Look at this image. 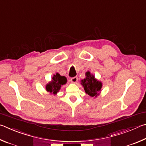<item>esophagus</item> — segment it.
<instances>
[{
  "label": "esophagus",
  "instance_id": "1",
  "mask_svg": "<svg viewBox=\"0 0 146 146\" xmlns=\"http://www.w3.org/2000/svg\"><path fill=\"white\" fill-rule=\"evenodd\" d=\"M78 81V77L77 76H74L71 78V82L73 83H76Z\"/></svg>",
  "mask_w": 146,
  "mask_h": 146
}]
</instances>
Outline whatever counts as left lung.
I'll list each match as a JSON object with an SVG mask.
<instances>
[{"mask_svg":"<svg viewBox=\"0 0 146 146\" xmlns=\"http://www.w3.org/2000/svg\"><path fill=\"white\" fill-rule=\"evenodd\" d=\"M81 82L85 92L91 97H97L98 92H99L102 88V83L96 80L95 76L90 71L86 72V78L82 80Z\"/></svg>","mask_w":146,"mask_h":146,"instance_id":"8db88e82","label":"left lung"}]
</instances>
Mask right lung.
<instances>
[{"mask_svg":"<svg viewBox=\"0 0 146 146\" xmlns=\"http://www.w3.org/2000/svg\"><path fill=\"white\" fill-rule=\"evenodd\" d=\"M53 80L46 85V90L49 93H52L54 95L57 93L60 90L61 86L65 84L67 82V79L64 76H60V74L56 73L53 76Z\"/></svg>","mask_w":146,"mask_h":146,"instance_id":"add662e5","label":"right lung"}]
</instances>
